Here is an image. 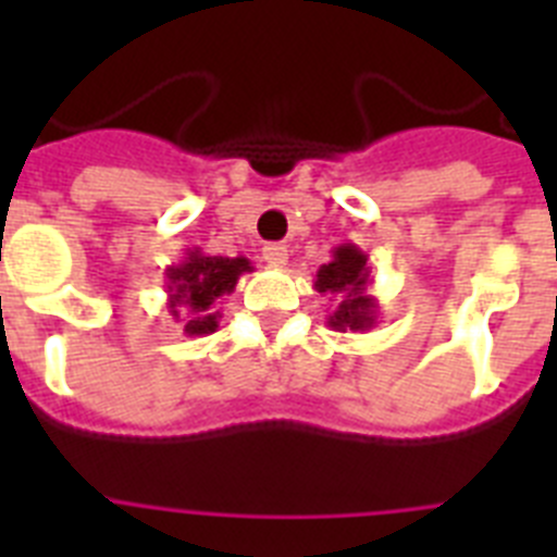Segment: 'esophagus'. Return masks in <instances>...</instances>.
<instances>
[{
    "mask_svg": "<svg viewBox=\"0 0 557 557\" xmlns=\"http://www.w3.org/2000/svg\"><path fill=\"white\" fill-rule=\"evenodd\" d=\"M262 256H264V262L270 264V268H284V264H287V248H284V245H278V243H270V245H264L262 248Z\"/></svg>",
    "mask_w": 557,
    "mask_h": 557,
    "instance_id": "1",
    "label": "esophagus"
}]
</instances>
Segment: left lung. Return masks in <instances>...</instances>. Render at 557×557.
<instances>
[{
  "label": "left lung",
  "instance_id": "obj_1",
  "mask_svg": "<svg viewBox=\"0 0 557 557\" xmlns=\"http://www.w3.org/2000/svg\"><path fill=\"white\" fill-rule=\"evenodd\" d=\"M368 287H371L368 256L354 243L337 245L332 250V262L321 264L314 275V289L337 298V307L326 318L334 332H368L376 326L379 301L368 295Z\"/></svg>",
  "mask_w": 557,
  "mask_h": 557
}]
</instances>
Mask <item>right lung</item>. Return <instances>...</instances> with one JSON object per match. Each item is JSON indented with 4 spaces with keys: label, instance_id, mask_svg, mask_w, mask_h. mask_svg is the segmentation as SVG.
Masks as SVG:
<instances>
[{
    "label": "right lung",
    "instance_id": "1",
    "mask_svg": "<svg viewBox=\"0 0 557 557\" xmlns=\"http://www.w3.org/2000/svg\"><path fill=\"white\" fill-rule=\"evenodd\" d=\"M245 273H253V264L245 256H209L200 248H189L181 262L164 270L166 309L175 321H184L186 337L218 332L223 318L218 301L234 293L239 275Z\"/></svg>",
    "mask_w": 557,
    "mask_h": 557
}]
</instances>
